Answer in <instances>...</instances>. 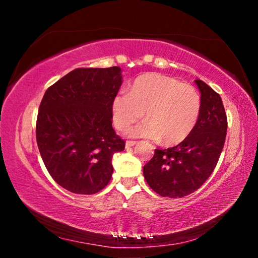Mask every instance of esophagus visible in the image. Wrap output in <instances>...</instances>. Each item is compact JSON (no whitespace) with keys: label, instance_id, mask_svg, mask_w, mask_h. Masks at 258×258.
<instances>
[{"label":"esophagus","instance_id":"1","mask_svg":"<svg viewBox=\"0 0 258 258\" xmlns=\"http://www.w3.org/2000/svg\"><path fill=\"white\" fill-rule=\"evenodd\" d=\"M137 143H138L137 141H131V140H127V141H126V143H125V146H126V148H131V147L137 145Z\"/></svg>","mask_w":258,"mask_h":258}]
</instances>
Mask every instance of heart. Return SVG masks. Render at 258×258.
<instances>
[{
	"mask_svg": "<svg viewBox=\"0 0 258 258\" xmlns=\"http://www.w3.org/2000/svg\"><path fill=\"white\" fill-rule=\"evenodd\" d=\"M202 111V98L195 86L167 75L148 73L135 78L128 93L112 99L115 127L126 132L134 123L133 137L159 139L165 146H175L194 132Z\"/></svg>",
	"mask_w": 258,
	"mask_h": 258,
	"instance_id": "obj_1",
	"label": "heart"
}]
</instances>
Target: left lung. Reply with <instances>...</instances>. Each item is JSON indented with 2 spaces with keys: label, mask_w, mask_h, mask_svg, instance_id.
Listing matches in <instances>:
<instances>
[{
  "label": "left lung",
  "mask_w": 258,
  "mask_h": 258,
  "mask_svg": "<svg viewBox=\"0 0 258 258\" xmlns=\"http://www.w3.org/2000/svg\"><path fill=\"white\" fill-rule=\"evenodd\" d=\"M202 98V111L189 137L168 149H156L143 166L148 184L163 197L182 198L198 190L211 176L223 150L228 118L220 94L196 80Z\"/></svg>",
  "instance_id": "obj_1"
}]
</instances>
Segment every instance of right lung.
I'll list each match as a JSON object with an SVG mask.
<instances>
[{
    "label": "right lung",
    "mask_w": 258,
    "mask_h": 258,
    "mask_svg": "<svg viewBox=\"0 0 258 258\" xmlns=\"http://www.w3.org/2000/svg\"><path fill=\"white\" fill-rule=\"evenodd\" d=\"M119 67L77 68L46 90L36 120V141L52 178L77 195H94L110 181L113 154L125 141L112 128V99Z\"/></svg>",
    "instance_id": "obj_1"
}]
</instances>
